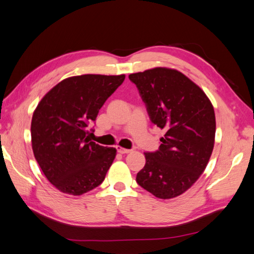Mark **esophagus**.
I'll list each match as a JSON object with an SVG mask.
<instances>
[{"instance_id":"34e87169","label":"esophagus","mask_w":254,"mask_h":254,"mask_svg":"<svg viewBox=\"0 0 254 254\" xmlns=\"http://www.w3.org/2000/svg\"><path fill=\"white\" fill-rule=\"evenodd\" d=\"M117 150H118V152L122 153V155H124V153H129V152H131V149L123 148L122 146H117Z\"/></svg>"}]
</instances>
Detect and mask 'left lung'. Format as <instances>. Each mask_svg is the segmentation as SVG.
Wrapping results in <instances>:
<instances>
[{"label":"left lung","instance_id":"left-lung-1","mask_svg":"<svg viewBox=\"0 0 254 254\" xmlns=\"http://www.w3.org/2000/svg\"><path fill=\"white\" fill-rule=\"evenodd\" d=\"M150 121L164 130L159 150L144 152L136 182L160 199L183 194L198 180L214 148L216 121L204 92L181 72L153 67L129 75Z\"/></svg>","mask_w":254,"mask_h":254}]
</instances>
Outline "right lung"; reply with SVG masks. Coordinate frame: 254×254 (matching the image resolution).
<instances>
[{
    "label": "right lung",
    "mask_w": 254,
    "mask_h": 254,
    "mask_svg": "<svg viewBox=\"0 0 254 254\" xmlns=\"http://www.w3.org/2000/svg\"><path fill=\"white\" fill-rule=\"evenodd\" d=\"M124 79V74L72 76L52 88L35 109L30 125L34 156L63 193L79 196L104 181L117 149L90 142L87 127Z\"/></svg>",
    "instance_id": "obj_1"
}]
</instances>
